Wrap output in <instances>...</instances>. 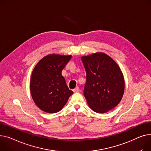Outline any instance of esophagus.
Wrapping results in <instances>:
<instances>
[{
	"instance_id": "34e87169",
	"label": "esophagus",
	"mask_w": 151,
	"mask_h": 151,
	"mask_svg": "<svg viewBox=\"0 0 151 151\" xmlns=\"http://www.w3.org/2000/svg\"><path fill=\"white\" fill-rule=\"evenodd\" d=\"M80 91V89H79V88L78 87V86H77L76 88H74V89L73 90V91L74 92V93H77V92H78Z\"/></svg>"
}]
</instances>
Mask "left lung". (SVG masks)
<instances>
[{
	"label": "left lung",
	"mask_w": 151,
	"mask_h": 151,
	"mask_svg": "<svg viewBox=\"0 0 151 151\" xmlns=\"http://www.w3.org/2000/svg\"><path fill=\"white\" fill-rule=\"evenodd\" d=\"M81 58L86 73L83 91L86 102L94 111L107 113L118 105L124 92V78L120 68L102 52Z\"/></svg>",
	"instance_id": "left-lung-1"
}]
</instances>
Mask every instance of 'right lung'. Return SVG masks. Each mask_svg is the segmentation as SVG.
<instances>
[{
	"label": "right lung",
	"instance_id": "1",
	"mask_svg": "<svg viewBox=\"0 0 151 151\" xmlns=\"http://www.w3.org/2000/svg\"><path fill=\"white\" fill-rule=\"evenodd\" d=\"M71 55L49 54L42 58L32 71L30 93L38 107L49 113L60 111L73 92L61 75Z\"/></svg>",
	"mask_w": 151,
	"mask_h": 151
}]
</instances>
